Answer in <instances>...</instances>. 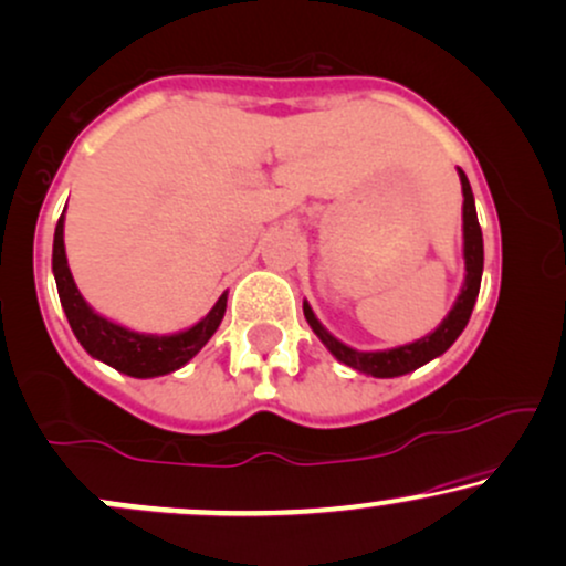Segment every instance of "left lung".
I'll list each match as a JSON object with an SVG mask.
<instances>
[{
    "label": "left lung",
    "instance_id": "1",
    "mask_svg": "<svg viewBox=\"0 0 566 566\" xmlns=\"http://www.w3.org/2000/svg\"><path fill=\"white\" fill-rule=\"evenodd\" d=\"M461 171V169H458ZM461 185H463V259H467V283H463L461 296H458L455 307L450 310V315L440 323V328L434 334L418 338L413 344H405V347L387 349V352H357L334 338L328 331L317 323L315 312L310 310V304L304 302V317L312 325L317 338L331 349V355L336 360H342L349 368L360 370V374L376 376V378H395L410 370L421 368L423 363L434 360L442 352L453 347V342L461 336V331L467 328L471 310H474L476 296H480V283H482V268H484V245H482V228L480 219H476V206H474V192L467 175L461 171Z\"/></svg>",
    "mask_w": 566,
    "mask_h": 566
}]
</instances>
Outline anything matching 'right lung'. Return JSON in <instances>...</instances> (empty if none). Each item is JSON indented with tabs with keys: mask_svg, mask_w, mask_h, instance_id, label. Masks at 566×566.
Instances as JSON below:
<instances>
[{
	"mask_svg": "<svg viewBox=\"0 0 566 566\" xmlns=\"http://www.w3.org/2000/svg\"><path fill=\"white\" fill-rule=\"evenodd\" d=\"M52 272H55L60 304H63L65 317H69L71 331L76 334L78 344L92 357H97V360L108 363L111 368L135 378L164 376L182 368L214 336V331L224 317V307H228V294H222L214 304V310L201 323H196L192 328L175 336L135 334V331L124 328V325L105 321V317H99L97 312L90 310V304L84 302L76 283H73L63 245V217L57 219L55 243H52Z\"/></svg>",
	"mask_w": 566,
	"mask_h": 566,
	"instance_id": "add662e5",
	"label": "right lung"
}]
</instances>
